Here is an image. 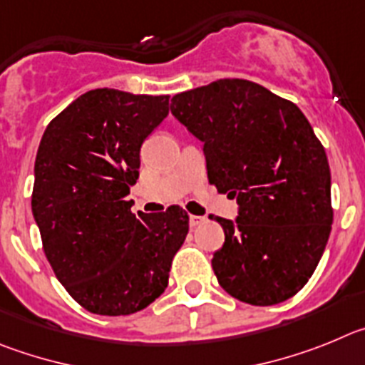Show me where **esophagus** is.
Segmentation results:
<instances>
[{
    "mask_svg": "<svg viewBox=\"0 0 365 365\" xmlns=\"http://www.w3.org/2000/svg\"><path fill=\"white\" fill-rule=\"evenodd\" d=\"M203 222H205V218H203V216H195V215L189 216L190 227H196V225H200V223H203Z\"/></svg>",
    "mask_w": 365,
    "mask_h": 365,
    "instance_id": "1",
    "label": "esophagus"
}]
</instances>
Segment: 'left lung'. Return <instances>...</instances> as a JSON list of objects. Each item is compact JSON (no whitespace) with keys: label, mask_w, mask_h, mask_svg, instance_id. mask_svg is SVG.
Masks as SVG:
<instances>
[{"label":"left lung","mask_w":365,"mask_h":365,"mask_svg":"<svg viewBox=\"0 0 365 365\" xmlns=\"http://www.w3.org/2000/svg\"><path fill=\"white\" fill-rule=\"evenodd\" d=\"M170 113L203 143L209 183L238 203L236 220L215 218L225 232L212 256L220 285L251 305L294 297L333 223L329 163L307 118L236 78L176 94Z\"/></svg>","instance_id":"8db88e82"}]
</instances>
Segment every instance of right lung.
Wrapping results in <instances>:
<instances>
[{
  "label": "right lung",
  "instance_id": "add662e5",
  "mask_svg": "<svg viewBox=\"0 0 365 365\" xmlns=\"http://www.w3.org/2000/svg\"><path fill=\"white\" fill-rule=\"evenodd\" d=\"M169 114V96L94 88L45 129L34 163L32 215L54 274L85 309H145L169 284L189 216L170 205L130 212L140 149Z\"/></svg>",
  "mask_w": 365,
  "mask_h": 365
}]
</instances>
